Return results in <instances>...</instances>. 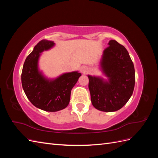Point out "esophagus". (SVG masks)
Segmentation results:
<instances>
[{
    "label": "esophagus",
    "instance_id": "obj_1",
    "mask_svg": "<svg viewBox=\"0 0 158 158\" xmlns=\"http://www.w3.org/2000/svg\"><path fill=\"white\" fill-rule=\"evenodd\" d=\"M88 69L86 67V66H82V67L80 68V72L82 74H85L86 73H88Z\"/></svg>",
    "mask_w": 158,
    "mask_h": 158
}]
</instances>
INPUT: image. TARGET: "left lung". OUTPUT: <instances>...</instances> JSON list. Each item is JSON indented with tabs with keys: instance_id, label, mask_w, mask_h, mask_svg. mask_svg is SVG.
<instances>
[{
	"instance_id": "obj_1",
	"label": "left lung",
	"mask_w": 158,
	"mask_h": 158,
	"mask_svg": "<svg viewBox=\"0 0 158 158\" xmlns=\"http://www.w3.org/2000/svg\"><path fill=\"white\" fill-rule=\"evenodd\" d=\"M103 51L100 66L108 81L88 75L93 106L99 111L113 112L122 108L131 98L135 84V70L126 48L110 40Z\"/></svg>"
}]
</instances>
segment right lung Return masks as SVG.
Wrapping results in <instances>:
<instances>
[{"instance_id":"1","label":"right lung","mask_w":158,"mask_h":158,"mask_svg":"<svg viewBox=\"0 0 158 158\" xmlns=\"http://www.w3.org/2000/svg\"><path fill=\"white\" fill-rule=\"evenodd\" d=\"M55 45L52 41L43 40L27 56L22 73V85L27 98L35 107L55 112L68 106L71 90L81 76L78 71L64 73L55 79H47L38 69L41 52Z\"/></svg>"}]
</instances>
